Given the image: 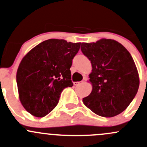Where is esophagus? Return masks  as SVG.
I'll return each mask as SVG.
<instances>
[{"mask_svg": "<svg viewBox=\"0 0 147 147\" xmlns=\"http://www.w3.org/2000/svg\"><path fill=\"white\" fill-rule=\"evenodd\" d=\"M81 83V82H74V86H78V85H79Z\"/></svg>", "mask_w": 147, "mask_h": 147, "instance_id": "1", "label": "esophagus"}]
</instances>
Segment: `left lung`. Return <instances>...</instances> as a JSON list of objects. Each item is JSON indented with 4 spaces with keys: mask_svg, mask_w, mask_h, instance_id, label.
Returning <instances> with one entry per match:
<instances>
[{
    "mask_svg": "<svg viewBox=\"0 0 147 147\" xmlns=\"http://www.w3.org/2000/svg\"><path fill=\"white\" fill-rule=\"evenodd\" d=\"M80 49L92 67L89 75L92 90L83 99L84 105L106 118L122 113L135 98L140 86L137 67L130 53L118 42L105 38L83 42Z\"/></svg>",
    "mask_w": 147,
    "mask_h": 147,
    "instance_id": "8db88e82",
    "label": "left lung"
}]
</instances>
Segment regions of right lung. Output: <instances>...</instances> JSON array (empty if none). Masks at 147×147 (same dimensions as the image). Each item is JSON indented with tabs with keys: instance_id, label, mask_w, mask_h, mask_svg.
Instances as JSON below:
<instances>
[{
	"instance_id": "add662e5",
	"label": "right lung",
	"mask_w": 147,
	"mask_h": 147,
	"mask_svg": "<svg viewBox=\"0 0 147 147\" xmlns=\"http://www.w3.org/2000/svg\"><path fill=\"white\" fill-rule=\"evenodd\" d=\"M80 46V42L49 39L24 57L17 84L20 102L31 115L46 116L58 104L63 90L73 86L70 68Z\"/></svg>"
}]
</instances>
